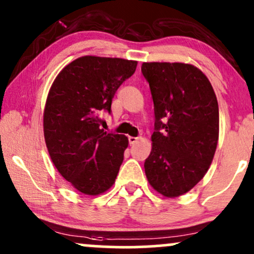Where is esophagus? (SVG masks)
<instances>
[{"mask_svg": "<svg viewBox=\"0 0 254 254\" xmlns=\"http://www.w3.org/2000/svg\"><path fill=\"white\" fill-rule=\"evenodd\" d=\"M139 139V137H132V136H130L129 137V143L130 144H135L137 141H138Z\"/></svg>", "mask_w": 254, "mask_h": 254, "instance_id": "esophagus-1", "label": "esophagus"}]
</instances>
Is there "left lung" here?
I'll return each mask as SVG.
<instances>
[{
    "label": "left lung",
    "mask_w": 254,
    "mask_h": 254,
    "mask_svg": "<svg viewBox=\"0 0 254 254\" xmlns=\"http://www.w3.org/2000/svg\"><path fill=\"white\" fill-rule=\"evenodd\" d=\"M154 101L151 151L144 171L154 190L174 198L197 185L218 141V104L210 81L192 64H142Z\"/></svg>",
    "instance_id": "obj_1"
}]
</instances>
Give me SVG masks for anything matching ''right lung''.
<instances>
[{
  "instance_id": "right-lung-1",
  "label": "right lung",
  "mask_w": 254,
  "mask_h": 254,
  "mask_svg": "<svg viewBox=\"0 0 254 254\" xmlns=\"http://www.w3.org/2000/svg\"><path fill=\"white\" fill-rule=\"evenodd\" d=\"M136 61L83 56L64 66L49 90L44 137L55 167L72 188L89 196L115 183L129 144L125 135L100 129L116 92L136 70Z\"/></svg>"
}]
</instances>
